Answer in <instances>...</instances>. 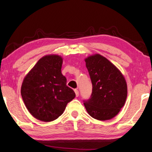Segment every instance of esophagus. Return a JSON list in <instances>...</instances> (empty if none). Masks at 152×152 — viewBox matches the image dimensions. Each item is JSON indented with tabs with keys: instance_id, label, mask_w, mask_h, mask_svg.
<instances>
[{
	"instance_id": "esophagus-1",
	"label": "esophagus",
	"mask_w": 152,
	"mask_h": 152,
	"mask_svg": "<svg viewBox=\"0 0 152 152\" xmlns=\"http://www.w3.org/2000/svg\"><path fill=\"white\" fill-rule=\"evenodd\" d=\"M74 92H75V94H76V97H78V96H79V91L77 90V89H76V90H74Z\"/></svg>"
}]
</instances>
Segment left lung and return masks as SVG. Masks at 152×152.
<instances>
[{
    "label": "left lung",
    "instance_id": "left-lung-1",
    "mask_svg": "<svg viewBox=\"0 0 152 152\" xmlns=\"http://www.w3.org/2000/svg\"><path fill=\"white\" fill-rule=\"evenodd\" d=\"M85 61L92 84L90 99L84 100L86 111L97 120L111 119L125 103L126 80L118 68L102 55L89 56Z\"/></svg>",
    "mask_w": 152,
    "mask_h": 152
}]
</instances>
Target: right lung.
Here are the masks:
<instances>
[{"instance_id": "1", "label": "right lung", "mask_w": 152, "mask_h": 152, "mask_svg": "<svg viewBox=\"0 0 152 152\" xmlns=\"http://www.w3.org/2000/svg\"><path fill=\"white\" fill-rule=\"evenodd\" d=\"M62 63L60 56H43L23 80L21 95L29 112L37 119H56L76 96L66 86V77L61 72Z\"/></svg>"}]
</instances>
